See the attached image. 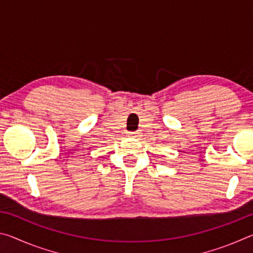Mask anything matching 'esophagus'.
I'll list each match as a JSON object with an SVG mask.
<instances>
[{
    "mask_svg": "<svg viewBox=\"0 0 253 253\" xmlns=\"http://www.w3.org/2000/svg\"><path fill=\"white\" fill-rule=\"evenodd\" d=\"M137 135H138V132H137V131H129V132H128V136H129V137H136Z\"/></svg>",
    "mask_w": 253,
    "mask_h": 253,
    "instance_id": "1",
    "label": "esophagus"
}]
</instances>
